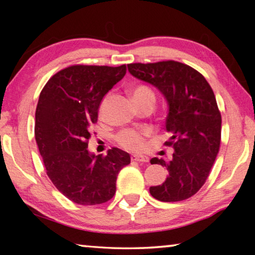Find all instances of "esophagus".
Here are the masks:
<instances>
[{"mask_svg": "<svg viewBox=\"0 0 255 255\" xmlns=\"http://www.w3.org/2000/svg\"><path fill=\"white\" fill-rule=\"evenodd\" d=\"M131 161L139 162V163H146V162H148V157L147 156H143V155L133 154V155H131Z\"/></svg>", "mask_w": 255, "mask_h": 255, "instance_id": "1", "label": "esophagus"}]
</instances>
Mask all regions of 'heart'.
Returning a JSON list of instances; mask_svg holds the SVG:
<instances>
[{"label":"heart","mask_w":255,"mask_h":255,"mask_svg":"<svg viewBox=\"0 0 255 255\" xmlns=\"http://www.w3.org/2000/svg\"><path fill=\"white\" fill-rule=\"evenodd\" d=\"M132 98L138 106L144 105L146 102H155V94L152 89L148 88L147 85H136L132 89ZM107 99L102 101L100 106V114L102 115L105 111V106L107 103ZM150 135L149 129H124L119 131L116 136V141L117 144L127 150H132V152H138L144 148L146 138Z\"/></svg>","instance_id":"b5f03b06"}]
</instances>
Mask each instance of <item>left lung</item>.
Returning a JSON list of instances; mask_svg holds the SVG:
<instances>
[{"mask_svg": "<svg viewBox=\"0 0 255 255\" xmlns=\"http://www.w3.org/2000/svg\"><path fill=\"white\" fill-rule=\"evenodd\" d=\"M130 74L157 88L169 103L164 145L174 148L173 158L154 157L152 164L165 166L169 176L150 187L155 199L185 200L199 191L219 152L222 116L211 86L199 72L175 60L128 64Z\"/></svg>", "mask_w": 255, "mask_h": 255, "instance_id": "obj_1", "label": "left lung"}]
</instances>
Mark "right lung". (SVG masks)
Instances as JSON below:
<instances>
[{"label": "right lung", "instance_id": "right-lung-1", "mask_svg": "<svg viewBox=\"0 0 255 255\" xmlns=\"http://www.w3.org/2000/svg\"><path fill=\"white\" fill-rule=\"evenodd\" d=\"M126 71V65H72L51 76L40 92L34 125L38 148L51 182L75 204L109 201L118 173L130 163L129 154L117 147L105 156L88 150L101 100Z\"/></svg>", "mask_w": 255, "mask_h": 255}]
</instances>
